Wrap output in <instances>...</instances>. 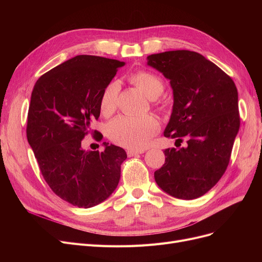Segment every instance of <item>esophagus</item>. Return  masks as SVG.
Wrapping results in <instances>:
<instances>
[{
  "label": "esophagus",
  "mask_w": 262,
  "mask_h": 262,
  "mask_svg": "<svg viewBox=\"0 0 262 262\" xmlns=\"http://www.w3.org/2000/svg\"><path fill=\"white\" fill-rule=\"evenodd\" d=\"M142 153H144L143 149H127V156L128 157H133L135 155L142 154Z\"/></svg>",
  "instance_id": "1"
}]
</instances>
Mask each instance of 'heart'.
I'll return each mask as SVG.
<instances>
[{
	"instance_id": "1",
	"label": "heart",
	"mask_w": 262,
	"mask_h": 262,
	"mask_svg": "<svg viewBox=\"0 0 262 262\" xmlns=\"http://www.w3.org/2000/svg\"><path fill=\"white\" fill-rule=\"evenodd\" d=\"M130 80L150 99H156L163 91V81L156 74L139 71L130 76ZM120 85L109 82L101 96V112L105 116L115 113L118 105ZM160 129L159 121L152 115L140 117L120 116L109 123L107 135L109 139L124 147L139 149L148 145L150 139Z\"/></svg>"
}]
</instances>
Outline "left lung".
I'll return each mask as SVG.
<instances>
[{"label": "left lung", "instance_id": "8db88e82", "mask_svg": "<svg viewBox=\"0 0 262 262\" xmlns=\"http://www.w3.org/2000/svg\"><path fill=\"white\" fill-rule=\"evenodd\" d=\"M147 64L170 79L173 109L164 137L181 148H166L155 171L157 185L171 196L193 200L220 181L229 163L240 127L238 91L233 80L203 55L188 50L147 56Z\"/></svg>", "mask_w": 262, "mask_h": 262}]
</instances>
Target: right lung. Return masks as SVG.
Instances as JSON below:
<instances>
[{
	"instance_id": "right-lung-1",
	"label": "right lung",
	"mask_w": 262,
	"mask_h": 262,
	"mask_svg": "<svg viewBox=\"0 0 262 262\" xmlns=\"http://www.w3.org/2000/svg\"><path fill=\"white\" fill-rule=\"evenodd\" d=\"M123 61L78 55L41 76L34 86L26 136L45 181L63 201L79 208L104 202L116 190L122 147L104 142L105 149L86 150L81 140L101 113V96ZM94 130V139L102 134Z\"/></svg>"
}]
</instances>
